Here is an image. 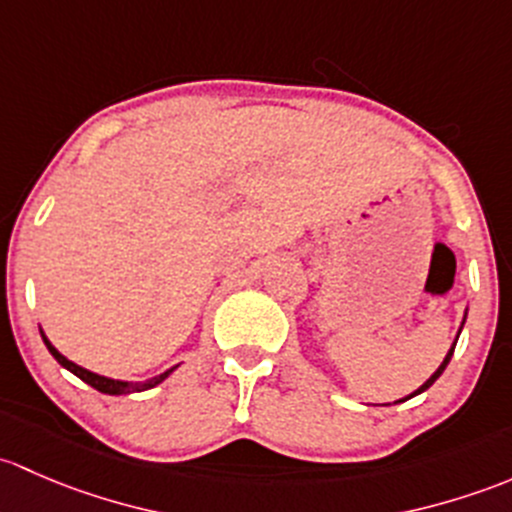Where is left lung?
Returning <instances> with one entry per match:
<instances>
[{"label":"left lung","instance_id":"8db88e82","mask_svg":"<svg viewBox=\"0 0 512 512\" xmlns=\"http://www.w3.org/2000/svg\"><path fill=\"white\" fill-rule=\"evenodd\" d=\"M463 323H466V318H463ZM461 328H463V325H461ZM458 333H461V330H458ZM456 340H458V337H456ZM453 347H456V342H453ZM453 347H451V350H449V355H446V357H444V362H441V365H439V370H436L434 374H431V377H429V379H426V382H424V384H421V387H419V389H416V392H412V394H409V397L399 399V402H407V399H412V397H416V394L426 392V389H429V387H431V384H434V382H436V379H439V377H441V372H444V370H446V365H449V360H451V355H453ZM399 402H397V404H399Z\"/></svg>","mask_w":512,"mask_h":512}]
</instances>
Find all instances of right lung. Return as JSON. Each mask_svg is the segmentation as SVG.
<instances>
[{
	"mask_svg": "<svg viewBox=\"0 0 512 512\" xmlns=\"http://www.w3.org/2000/svg\"><path fill=\"white\" fill-rule=\"evenodd\" d=\"M41 337H44V345L49 347V352L56 357V362H59L61 367H66L68 372H73L78 379H83V382L91 384L93 389H98V392H103V394H130V392H142V389H150V387H155V384H160L162 379H167L172 372L177 370V367H172V370L162 372L160 377L147 379V382H123V379H110V377H103V374H96V372L86 370V367L76 365V362H71V360H68V357H63L61 352L56 350L54 345H51L49 337H46L44 333H41Z\"/></svg>",
	"mask_w": 512,
	"mask_h": 512,
	"instance_id": "add662e5",
	"label": "right lung"
}]
</instances>
